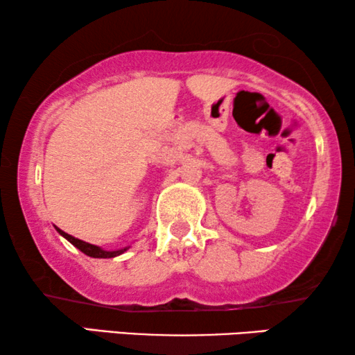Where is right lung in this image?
Masks as SVG:
<instances>
[{
	"instance_id": "obj_1",
	"label": "right lung",
	"mask_w": 355,
	"mask_h": 355,
	"mask_svg": "<svg viewBox=\"0 0 355 355\" xmlns=\"http://www.w3.org/2000/svg\"><path fill=\"white\" fill-rule=\"evenodd\" d=\"M55 227H56V226H55ZM56 231L60 232V234H61L62 237H64V239L69 241L72 245L77 247V249H79L80 252H84L85 255L92 257V259H113V257H118V255H121V254H124V252L128 250V249H130V245H128V247H123V249L105 250V249H101V247H98V245L89 244V242L80 241V239H77V237H74V236L67 234V232L61 231L60 227H56Z\"/></svg>"
}]
</instances>
